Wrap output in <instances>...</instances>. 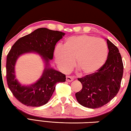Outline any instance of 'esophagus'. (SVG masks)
Listing matches in <instances>:
<instances>
[{"label": "esophagus", "instance_id": "1", "mask_svg": "<svg viewBox=\"0 0 131 131\" xmlns=\"http://www.w3.org/2000/svg\"><path fill=\"white\" fill-rule=\"evenodd\" d=\"M73 77H72V76H67L66 77V81H67L68 82H71L73 80Z\"/></svg>", "mask_w": 131, "mask_h": 131}]
</instances>
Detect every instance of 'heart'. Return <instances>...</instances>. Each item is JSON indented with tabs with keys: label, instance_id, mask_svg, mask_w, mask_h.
Masks as SVG:
<instances>
[{
	"label": "heart",
	"instance_id": "b5f03b06",
	"mask_svg": "<svg viewBox=\"0 0 131 131\" xmlns=\"http://www.w3.org/2000/svg\"><path fill=\"white\" fill-rule=\"evenodd\" d=\"M58 65L63 72L76 67L82 74L88 76L97 72L107 59L108 47L103 40L88 35H79L68 38L63 47L58 46L54 50Z\"/></svg>",
	"mask_w": 131,
	"mask_h": 131
}]
</instances>
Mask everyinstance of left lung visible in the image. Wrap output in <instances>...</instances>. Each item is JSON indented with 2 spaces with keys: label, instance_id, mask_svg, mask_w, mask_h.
<instances>
[{
  "label": "left lung",
  "instance_id": "8db88e82",
  "mask_svg": "<svg viewBox=\"0 0 131 131\" xmlns=\"http://www.w3.org/2000/svg\"><path fill=\"white\" fill-rule=\"evenodd\" d=\"M108 53L103 66L95 73L78 78L83 87L76 93L78 102L84 107H101L114 98L120 88L124 66L119 50L107 39Z\"/></svg>",
  "mask_w": 131,
  "mask_h": 131
}]
</instances>
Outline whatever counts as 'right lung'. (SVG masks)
<instances>
[{
    "label": "right lung",
    "instance_id": "obj_1",
    "mask_svg": "<svg viewBox=\"0 0 131 131\" xmlns=\"http://www.w3.org/2000/svg\"><path fill=\"white\" fill-rule=\"evenodd\" d=\"M65 33L47 28L37 29L19 39L12 46L6 59V79L8 87L18 101L27 106L38 107L47 103L54 92L55 84L66 81L65 74L48 66L53 58L55 46ZM36 52L43 57L46 66L41 78L29 86H21L15 79L16 59L25 53Z\"/></svg>",
    "mask_w": 131,
    "mask_h": 131
}]
</instances>
